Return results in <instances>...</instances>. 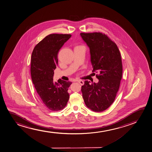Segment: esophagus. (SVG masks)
Wrapping results in <instances>:
<instances>
[{
    "mask_svg": "<svg viewBox=\"0 0 152 152\" xmlns=\"http://www.w3.org/2000/svg\"><path fill=\"white\" fill-rule=\"evenodd\" d=\"M77 82H78L79 83H80L81 86L84 84V81H83L81 80H77Z\"/></svg>",
    "mask_w": 152,
    "mask_h": 152,
    "instance_id": "obj_1",
    "label": "esophagus"
}]
</instances>
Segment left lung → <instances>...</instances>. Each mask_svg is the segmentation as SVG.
Wrapping results in <instances>:
<instances>
[{"label": "left lung", "mask_w": 152, "mask_h": 152, "mask_svg": "<svg viewBox=\"0 0 152 152\" xmlns=\"http://www.w3.org/2000/svg\"><path fill=\"white\" fill-rule=\"evenodd\" d=\"M89 47L93 72L98 83L86 80L81 87L86 106L95 112L105 110L114 102L122 78L121 56L116 44L100 32L80 33Z\"/></svg>", "instance_id": "obj_1"}]
</instances>
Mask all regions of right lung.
Listing matches in <instances>:
<instances>
[{
  "label": "right lung",
  "mask_w": 152,
  "mask_h": 152,
  "mask_svg": "<svg viewBox=\"0 0 152 152\" xmlns=\"http://www.w3.org/2000/svg\"><path fill=\"white\" fill-rule=\"evenodd\" d=\"M71 34H51L34 48L31 58V76L39 99L50 110L59 111L66 105L70 95L68 88L72 82L61 79L53 80L54 70L58 64L60 49Z\"/></svg>",
  "instance_id": "1"
}]
</instances>
